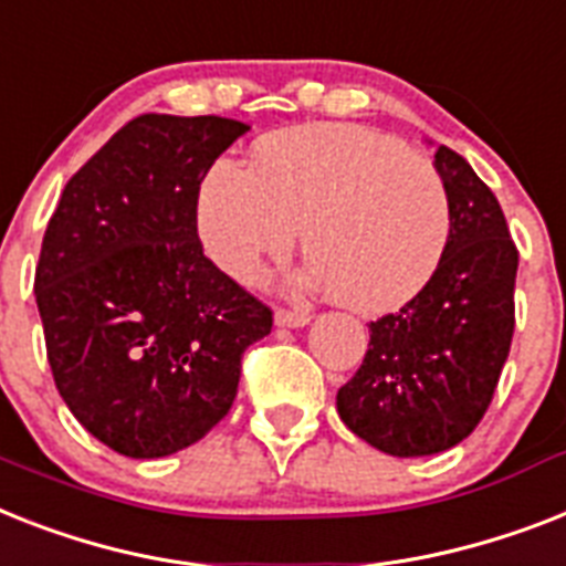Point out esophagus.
<instances>
[{
    "label": "esophagus",
    "instance_id": "34e87169",
    "mask_svg": "<svg viewBox=\"0 0 566 566\" xmlns=\"http://www.w3.org/2000/svg\"><path fill=\"white\" fill-rule=\"evenodd\" d=\"M307 323H311V314L305 311H284V307L275 311V325H282V328H305Z\"/></svg>",
    "mask_w": 566,
    "mask_h": 566
}]
</instances>
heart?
Returning <instances> with one entry per match:
<instances>
[{"mask_svg": "<svg viewBox=\"0 0 566 566\" xmlns=\"http://www.w3.org/2000/svg\"><path fill=\"white\" fill-rule=\"evenodd\" d=\"M206 252L252 282L302 243L305 287L331 291L357 314L410 302L439 270L450 241L442 174L403 142L360 124H305L261 139L252 168L218 163L197 203Z\"/></svg>", "mask_w": 566, "mask_h": 566, "instance_id": "heart-1", "label": "heart"}]
</instances>
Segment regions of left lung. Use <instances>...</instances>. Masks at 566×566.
I'll list each match as a JSON object with an SVG mask.
<instances>
[{"label": "left lung", "mask_w": 566, "mask_h": 566, "mask_svg": "<svg viewBox=\"0 0 566 566\" xmlns=\"http://www.w3.org/2000/svg\"><path fill=\"white\" fill-rule=\"evenodd\" d=\"M450 241L433 279L369 325V352L337 392L346 427L389 457H430L474 433L512 348L517 247L497 197L439 145Z\"/></svg>", "instance_id": "obj_1"}]
</instances>
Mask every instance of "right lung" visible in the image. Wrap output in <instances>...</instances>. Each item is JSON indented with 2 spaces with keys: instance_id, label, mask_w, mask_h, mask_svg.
I'll return each mask as SVG.
<instances>
[{
  "instance_id": "add662e5",
  "label": "right lung",
  "mask_w": 566,
  "mask_h": 566,
  "mask_svg": "<svg viewBox=\"0 0 566 566\" xmlns=\"http://www.w3.org/2000/svg\"><path fill=\"white\" fill-rule=\"evenodd\" d=\"M250 130L220 116L133 118L69 179L34 275L60 398L130 459L200 442L238 395L273 311L203 255L200 182Z\"/></svg>"
}]
</instances>
